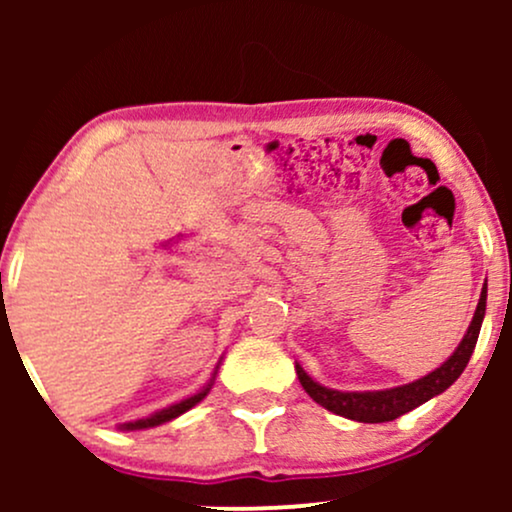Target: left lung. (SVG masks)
<instances>
[{
    "label": "left lung",
    "instance_id": "1",
    "mask_svg": "<svg viewBox=\"0 0 512 512\" xmlns=\"http://www.w3.org/2000/svg\"><path fill=\"white\" fill-rule=\"evenodd\" d=\"M484 313H486V284L484 289H481V298H479L477 310H474L472 325H469V330L464 334L460 346L455 349V354H452L443 366L433 370V373L424 375L421 380H416V383L392 387V390H380V392H339V390H330V387L317 385L315 380L296 363L298 380H301L303 390L308 392L320 407L330 409L332 414L361 421V424H383V421H392L397 419V416L416 409L419 404L428 402L431 397L440 395V392H445L457 378H460L462 370L467 368L469 358H472L474 346H477Z\"/></svg>",
    "mask_w": 512,
    "mask_h": 512
}]
</instances>
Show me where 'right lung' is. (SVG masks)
<instances>
[{
  "instance_id": "obj_1",
  "label": "right lung",
  "mask_w": 512,
  "mask_h": 512,
  "mask_svg": "<svg viewBox=\"0 0 512 512\" xmlns=\"http://www.w3.org/2000/svg\"><path fill=\"white\" fill-rule=\"evenodd\" d=\"M209 390H211V385L204 387V390H202V392H197V395H192V397L182 399L180 404H173V407H168V409H161V411H156V414H151L149 419L129 421V424H125V426H122V428H127V431H137V428H151V426H161V424H166V421L175 419V416L185 414L187 409H192V407H195L197 402H202V399L207 397V392H209Z\"/></svg>"
}]
</instances>
